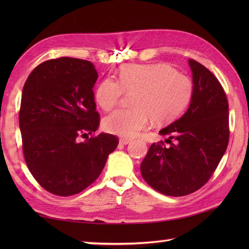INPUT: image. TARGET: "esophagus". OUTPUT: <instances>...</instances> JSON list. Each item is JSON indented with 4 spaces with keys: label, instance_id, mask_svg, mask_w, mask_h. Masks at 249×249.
<instances>
[{
    "label": "esophagus",
    "instance_id": "obj_1",
    "mask_svg": "<svg viewBox=\"0 0 249 249\" xmlns=\"http://www.w3.org/2000/svg\"><path fill=\"white\" fill-rule=\"evenodd\" d=\"M130 142H131V140H129V139H125V138L120 139V143L123 144V145H127V144L130 143Z\"/></svg>",
    "mask_w": 249,
    "mask_h": 249
}]
</instances>
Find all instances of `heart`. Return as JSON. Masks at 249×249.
I'll use <instances>...</instances> for the list:
<instances>
[{
  "label": "heart",
  "instance_id": "heart-1",
  "mask_svg": "<svg viewBox=\"0 0 249 249\" xmlns=\"http://www.w3.org/2000/svg\"><path fill=\"white\" fill-rule=\"evenodd\" d=\"M124 92H134V107L113 111L105 119L104 126L111 134L134 138L151 120L155 124H166L178 118L192 99L193 83L166 63L126 65L121 68L118 81L107 78L99 83L95 99L104 110H110L119 104Z\"/></svg>",
  "mask_w": 249,
  "mask_h": 249
}]
</instances>
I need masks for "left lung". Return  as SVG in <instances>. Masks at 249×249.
I'll return each instance as SVG.
<instances>
[{"label": "left lung", "instance_id": "left-lung-1", "mask_svg": "<svg viewBox=\"0 0 249 249\" xmlns=\"http://www.w3.org/2000/svg\"><path fill=\"white\" fill-rule=\"evenodd\" d=\"M193 95L181 118L160 130L168 146L153 143L140 171L145 182L166 196L182 197L209 181L228 146V100L223 87L202 64L188 60Z\"/></svg>", "mask_w": 249, "mask_h": 249}]
</instances>
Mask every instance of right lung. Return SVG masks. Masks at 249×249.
<instances>
[{"label":"right lung","mask_w":249,"mask_h":249,"mask_svg":"<svg viewBox=\"0 0 249 249\" xmlns=\"http://www.w3.org/2000/svg\"><path fill=\"white\" fill-rule=\"evenodd\" d=\"M98 73L91 62L60 57L41 63L22 89L19 126L23 154L32 176L57 196H72L89 186L119 139L98 129L93 88ZM88 135L84 142L78 137Z\"/></svg>","instance_id":"obj_1"}]
</instances>
